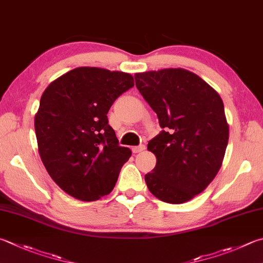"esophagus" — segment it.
<instances>
[{"instance_id":"34e87169","label":"esophagus","mask_w":263,"mask_h":263,"mask_svg":"<svg viewBox=\"0 0 263 263\" xmlns=\"http://www.w3.org/2000/svg\"><path fill=\"white\" fill-rule=\"evenodd\" d=\"M145 148V146L143 145V144H141V145H138V146H133L132 147V151H133V153H138V152H142L143 150H144Z\"/></svg>"}]
</instances>
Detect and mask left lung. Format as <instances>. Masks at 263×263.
I'll return each instance as SVG.
<instances>
[{
  "instance_id": "obj_1",
  "label": "left lung",
  "mask_w": 263,
  "mask_h": 263,
  "mask_svg": "<svg viewBox=\"0 0 263 263\" xmlns=\"http://www.w3.org/2000/svg\"><path fill=\"white\" fill-rule=\"evenodd\" d=\"M135 82L162 128L147 144L157 163L145 183L158 199L182 204L204 191L222 165L229 140L223 102L183 68L136 73Z\"/></svg>"
}]
</instances>
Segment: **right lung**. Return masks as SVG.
I'll return each instance as SVG.
<instances>
[{"instance_id":"add662e5","label":"right lung","mask_w":263,"mask_h":263,"mask_svg":"<svg viewBox=\"0 0 263 263\" xmlns=\"http://www.w3.org/2000/svg\"><path fill=\"white\" fill-rule=\"evenodd\" d=\"M134 87L128 73L78 67L51 82L34 120L39 153L54 183L79 200L108 195L130 148L119 145L107 112Z\"/></svg>"}]
</instances>
